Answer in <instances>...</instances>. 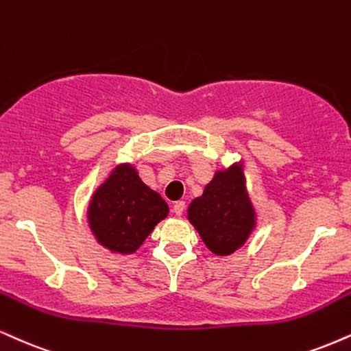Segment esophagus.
I'll return each mask as SVG.
<instances>
[{"label": "esophagus", "mask_w": 351, "mask_h": 351, "mask_svg": "<svg viewBox=\"0 0 351 351\" xmlns=\"http://www.w3.org/2000/svg\"><path fill=\"white\" fill-rule=\"evenodd\" d=\"M184 208H186V202L184 201H178L173 204V213L176 214V216H181V214L184 213Z\"/></svg>", "instance_id": "34e87169"}]
</instances>
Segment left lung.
Returning a JSON list of instances; mask_svg holds the SVG:
<instances>
[{
    "label": "left lung",
    "mask_w": 351,
    "mask_h": 351,
    "mask_svg": "<svg viewBox=\"0 0 351 351\" xmlns=\"http://www.w3.org/2000/svg\"><path fill=\"white\" fill-rule=\"evenodd\" d=\"M189 222L216 255H230L242 247L255 226V213L237 167L216 173L188 208Z\"/></svg>",
    "instance_id": "left-lung-1"
}]
</instances>
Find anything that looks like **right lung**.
<instances>
[{
	"label": "right lung",
	"instance_id": "obj_1",
	"mask_svg": "<svg viewBox=\"0 0 351 351\" xmlns=\"http://www.w3.org/2000/svg\"><path fill=\"white\" fill-rule=\"evenodd\" d=\"M168 216L158 193L138 178L130 165H122L93 194L88 222L98 242L111 252L132 253Z\"/></svg>",
	"mask_w": 351,
	"mask_h": 351
}]
</instances>
